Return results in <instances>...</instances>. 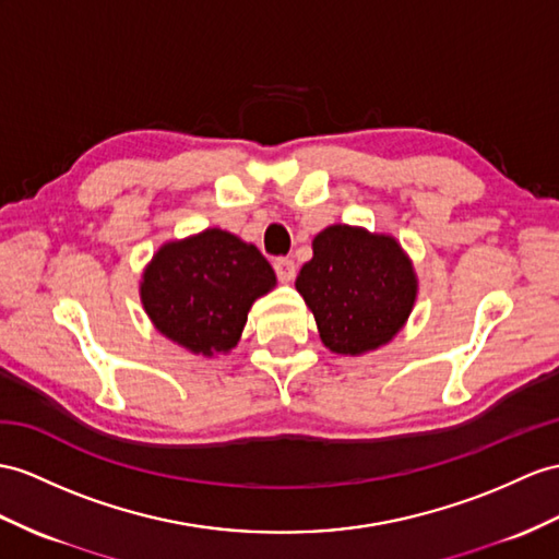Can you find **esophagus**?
Returning <instances> with one entry per match:
<instances>
[{"mask_svg": "<svg viewBox=\"0 0 559 559\" xmlns=\"http://www.w3.org/2000/svg\"><path fill=\"white\" fill-rule=\"evenodd\" d=\"M272 265H275V272H277V280L280 282L287 284V282H292L296 277V263L292 261V258H277V261L272 263Z\"/></svg>", "mask_w": 559, "mask_h": 559, "instance_id": "obj_1", "label": "esophagus"}]
</instances>
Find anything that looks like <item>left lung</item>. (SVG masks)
<instances>
[{"label": "left lung", "mask_w": 559, "mask_h": 559, "mask_svg": "<svg viewBox=\"0 0 559 559\" xmlns=\"http://www.w3.org/2000/svg\"><path fill=\"white\" fill-rule=\"evenodd\" d=\"M322 344L360 356L401 332L417 298L415 267L389 235L332 225L312 239V258L296 277Z\"/></svg>", "instance_id": "1"}]
</instances>
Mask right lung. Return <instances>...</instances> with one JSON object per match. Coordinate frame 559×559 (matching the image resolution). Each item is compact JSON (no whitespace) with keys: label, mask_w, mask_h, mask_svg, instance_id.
<instances>
[{"label":"right lung","mask_w":559,"mask_h":559,"mask_svg":"<svg viewBox=\"0 0 559 559\" xmlns=\"http://www.w3.org/2000/svg\"><path fill=\"white\" fill-rule=\"evenodd\" d=\"M275 284V270L253 243L211 227L163 243L144 270L140 296L163 336L197 356H215L237 346L253 301Z\"/></svg>","instance_id":"1"}]
</instances>
